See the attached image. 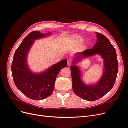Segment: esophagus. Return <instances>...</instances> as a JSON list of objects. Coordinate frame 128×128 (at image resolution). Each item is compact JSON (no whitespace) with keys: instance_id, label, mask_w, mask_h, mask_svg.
<instances>
[{"instance_id":"34e87169","label":"esophagus","mask_w":128,"mask_h":128,"mask_svg":"<svg viewBox=\"0 0 128 128\" xmlns=\"http://www.w3.org/2000/svg\"><path fill=\"white\" fill-rule=\"evenodd\" d=\"M72 64V61L70 59H68L67 60V66H70Z\"/></svg>"}]
</instances>
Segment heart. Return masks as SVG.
<instances>
[{
    "label": "heart",
    "instance_id": "b5f03b06",
    "mask_svg": "<svg viewBox=\"0 0 128 128\" xmlns=\"http://www.w3.org/2000/svg\"><path fill=\"white\" fill-rule=\"evenodd\" d=\"M84 42V40L82 38H81L79 36H76L74 38V44L76 45H80L83 44Z\"/></svg>",
    "mask_w": 128,
    "mask_h": 128
}]
</instances>
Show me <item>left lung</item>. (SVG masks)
Instances as JSON below:
<instances>
[{"label":"left lung","instance_id":"obj_1","mask_svg":"<svg viewBox=\"0 0 128 128\" xmlns=\"http://www.w3.org/2000/svg\"><path fill=\"white\" fill-rule=\"evenodd\" d=\"M97 40L92 48L77 53L70 67L72 89L75 94L88 101H94L110 91L113 87L118 72V64L115 49L108 38L96 32ZM100 56L104 60L103 73L96 84H85L82 78L80 68L76 65L77 62L94 55Z\"/></svg>","mask_w":128,"mask_h":128}]
</instances>
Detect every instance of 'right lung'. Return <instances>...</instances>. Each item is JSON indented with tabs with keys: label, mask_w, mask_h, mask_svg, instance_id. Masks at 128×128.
<instances>
[{
	"label": "right lung",
	"mask_w": 128,
	"mask_h": 128,
	"mask_svg": "<svg viewBox=\"0 0 128 128\" xmlns=\"http://www.w3.org/2000/svg\"><path fill=\"white\" fill-rule=\"evenodd\" d=\"M51 32L42 34L38 31L30 33L16 49L12 64V72L17 88L27 97L36 100L51 96L54 88L56 76L62 68L67 67L66 59L61 60L41 72L31 70L27 64V56L34 40L48 36Z\"/></svg>",
	"instance_id": "add662e5"
}]
</instances>
